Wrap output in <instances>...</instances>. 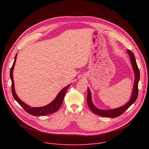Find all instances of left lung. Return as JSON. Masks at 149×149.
<instances>
[{
	"label": "left lung",
	"mask_w": 149,
	"mask_h": 149,
	"mask_svg": "<svg viewBox=\"0 0 149 149\" xmlns=\"http://www.w3.org/2000/svg\"><path fill=\"white\" fill-rule=\"evenodd\" d=\"M127 53L129 55L130 60L132 63V67L134 71L135 79H134V87L133 89V93L132 97L129 100V101L127 102L125 105L121 106L120 107L111 109V110H100L97 108L93 104L91 100V94L90 89L88 88V94H87V104L88 107L91 109V110L95 114L102 116V117H117L121 116L124 111H125L128 109L130 106L136 101L137 96H138V84L140 79V71L139 69L137 67V64L136 61V59L134 57V54L129 49H127Z\"/></svg>",
	"instance_id": "left-lung-1"
}]
</instances>
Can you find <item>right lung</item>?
Here are the masks:
<instances>
[{
  "label": "right lung",
  "mask_w": 149,
  "mask_h": 149,
  "mask_svg": "<svg viewBox=\"0 0 149 149\" xmlns=\"http://www.w3.org/2000/svg\"><path fill=\"white\" fill-rule=\"evenodd\" d=\"M16 56L17 54L15 56V60L13 63V65L10 70V77L12 81V93L13 95V98L15 100L19 103V104L22 107L27 113L29 114L34 116H46L48 114H50L52 113H54L58 110V109L60 108L61 106L63 98H64L65 95L66 94L67 90L69 88V87L71 86V84L68 85L67 86L63 88L58 94L56 97L55 98V100L52 101L50 104L43 106V107H32L31 106L27 105L26 104L24 103L22 100H21L16 95V93H15V86H14V80L13 78V71L14 66L15 65V62L16 60Z\"/></svg>",
  "instance_id": "right-lung-1"
}]
</instances>
